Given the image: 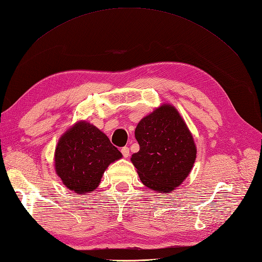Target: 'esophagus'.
I'll return each mask as SVG.
<instances>
[{"mask_svg":"<svg viewBox=\"0 0 262 262\" xmlns=\"http://www.w3.org/2000/svg\"><path fill=\"white\" fill-rule=\"evenodd\" d=\"M121 153H122L124 158H127L130 156V150L127 146H123V148H121Z\"/></svg>","mask_w":262,"mask_h":262,"instance_id":"34e87169","label":"esophagus"}]
</instances>
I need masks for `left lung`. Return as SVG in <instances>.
Segmentation results:
<instances>
[{"mask_svg": "<svg viewBox=\"0 0 262 262\" xmlns=\"http://www.w3.org/2000/svg\"><path fill=\"white\" fill-rule=\"evenodd\" d=\"M136 139L140 150L131 161L144 186L159 192L180 186L193 167L196 149L179 112L169 104L160 106L140 121Z\"/></svg>", "mask_w": 262, "mask_h": 262, "instance_id": "left-lung-1", "label": "left lung"}]
</instances>
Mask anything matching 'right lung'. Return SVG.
<instances>
[{"label":"right lung","instance_id":"add662e5","mask_svg":"<svg viewBox=\"0 0 262 262\" xmlns=\"http://www.w3.org/2000/svg\"><path fill=\"white\" fill-rule=\"evenodd\" d=\"M122 157L103 132L80 122L62 136L55 149V170L67 188L76 193L91 192L111 162Z\"/></svg>","mask_w":262,"mask_h":262}]
</instances>
